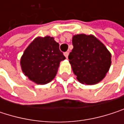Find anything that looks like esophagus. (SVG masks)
Segmentation results:
<instances>
[{"mask_svg":"<svg viewBox=\"0 0 124 124\" xmlns=\"http://www.w3.org/2000/svg\"><path fill=\"white\" fill-rule=\"evenodd\" d=\"M64 57H65L66 58H67V57H68V55H69V52H64Z\"/></svg>","mask_w":124,"mask_h":124,"instance_id":"obj_1","label":"esophagus"}]
</instances>
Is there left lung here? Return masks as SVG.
Masks as SVG:
<instances>
[{"instance_id":"8db88e82","label":"left lung","mask_w":124,"mask_h":124,"mask_svg":"<svg viewBox=\"0 0 124 124\" xmlns=\"http://www.w3.org/2000/svg\"><path fill=\"white\" fill-rule=\"evenodd\" d=\"M73 49L68 56L74 74L82 84L101 82L111 64V54L106 46L93 35L72 37Z\"/></svg>"}]
</instances>
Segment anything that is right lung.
<instances>
[{
    "instance_id": "add662e5",
    "label": "right lung",
    "mask_w": 124,
    "mask_h": 124,
    "mask_svg": "<svg viewBox=\"0 0 124 124\" xmlns=\"http://www.w3.org/2000/svg\"><path fill=\"white\" fill-rule=\"evenodd\" d=\"M59 46L53 37L36 38L27 46L21 58L23 74L39 85L51 82L57 75L60 62L65 59Z\"/></svg>"
}]
</instances>
